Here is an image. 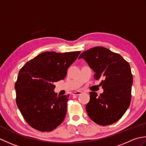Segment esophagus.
<instances>
[{"mask_svg":"<svg viewBox=\"0 0 146 146\" xmlns=\"http://www.w3.org/2000/svg\"><path fill=\"white\" fill-rule=\"evenodd\" d=\"M81 94H82V91H76V92H73V95H80Z\"/></svg>","mask_w":146,"mask_h":146,"instance_id":"obj_1","label":"esophagus"}]
</instances>
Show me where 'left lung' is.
Listing matches in <instances>:
<instances>
[{
	"label": "left lung",
	"instance_id": "1",
	"mask_svg": "<svg viewBox=\"0 0 146 146\" xmlns=\"http://www.w3.org/2000/svg\"><path fill=\"white\" fill-rule=\"evenodd\" d=\"M95 72V80L102 79L104 92H90L86 105L89 117L100 125L116 122L129 108L131 101L133 76L127 61L121 56L102 46L88 49L80 55Z\"/></svg>",
	"mask_w": 146,
	"mask_h": 146
}]
</instances>
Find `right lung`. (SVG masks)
<instances>
[{
	"mask_svg": "<svg viewBox=\"0 0 146 146\" xmlns=\"http://www.w3.org/2000/svg\"><path fill=\"white\" fill-rule=\"evenodd\" d=\"M80 51L42 52L22 67L15 83L16 104L28 124L50 132L63 122L68 95L57 96L54 83L64 79Z\"/></svg>",
	"mask_w": 146,
	"mask_h": 146,
	"instance_id": "1",
	"label": "right lung"
}]
</instances>
